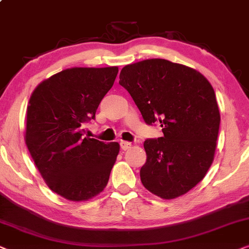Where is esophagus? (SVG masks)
I'll return each instance as SVG.
<instances>
[{
    "label": "esophagus",
    "instance_id": "esophagus-1",
    "mask_svg": "<svg viewBox=\"0 0 249 249\" xmlns=\"http://www.w3.org/2000/svg\"><path fill=\"white\" fill-rule=\"evenodd\" d=\"M121 148L123 150H127V149H130L132 147V143L131 142H127V141H121Z\"/></svg>",
    "mask_w": 249,
    "mask_h": 249
}]
</instances>
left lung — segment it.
I'll return each instance as SVG.
<instances>
[{"label": "left lung", "instance_id": "8db88e82", "mask_svg": "<svg viewBox=\"0 0 249 249\" xmlns=\"http://www.w3.org/2000/svg\"><path fill=\"white\" fill-rule=\"evenodd\" d=\"M119 84L131 94L145 124L163 137L147 139L142 184L164 199L187 194L213 163L220 128L215 92L195 69L165 59H148L122 69Z\"/></svg>", "mask_w": 249, "mask_h": 249}]
</instances>
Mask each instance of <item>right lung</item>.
<instances>
[{"mask_svg":"<svg viewBox=\"0 0 249 249\" xmlns=\"http://www.w3.org/2000/svg\"><path fill=\"white\" fill-rule=\"evenodd\" d=\"M117 72V67L66 69L42 82L29 99L26 144L49 188L66 199L88 200L108 183L119 144L84 132Z\"/></svg>","mask_w":249,"mask_h":249,"instance_id":"1","label":"right lung"}]
</instances>
